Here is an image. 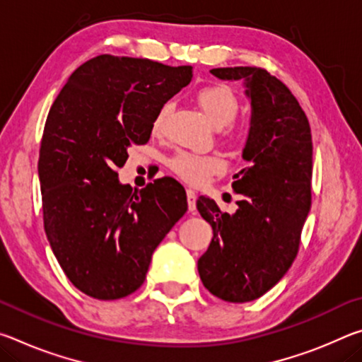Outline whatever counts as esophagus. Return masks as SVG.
<instances>
[{
	"mask_svg": "<svg viewBox=\"0 0 362 362\" xmlns=\"http://www.w3.org/2000/svg\"><path fill=\"white\" fill-rule=\"evenodd\" d=\"M187 203H188V211L194 212L196 211V193L193 189H187Z\"/></svg>",
	"mask_w": 362,
	"mask_h": 362,
	"instance_id": "esophagus-1",
	"label": "esophagus"
}]
</instances>
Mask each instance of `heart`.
I'll list each match as a JSON object with an SVG mask.
<instances>
[{
	"mask_svg": "<svg viewBox=\"0 0 362 362\" xmlns=\"http://www.w3.org/2000/svg\"><path fill=\"white\" fill-rule=\"evenodd\" d=\"M198 105L203 110L204 115L216 126H225L233 121L240 100L235 90L226 84H211L206 86L196 94ZM173 112V103L168 102L158 110V113L153 119L151 131L153 134H163L166 129L169 115ZM231 137H240V132H231ZM170 168L174 173L192 185H201L211 175L220 174L225 169V161L218 155H193V153H179L173 161Z\"/></svg>",
	"mask_w": 362,
	"mask_h": 362,
	"instance_id": "obj_1",
	"label": "heart"
}]
</instances>
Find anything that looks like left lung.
I'll return each instance as SVG.
<instances>
[{"label": "left lung", "instance_id": "1", "mask_svg": "<svg viewBox=\"0 0 362 362\" xmlns=\"http://www.w3.org/2000/svg\"><path fill=\"white\" fill-rule=\"evenodd\" d=\"M211 73L243 81L250 122L243 159L233 179L241 194L236 212L218 209L207 196L196 207L214 236L198 260L203 284L225 302L262 297L291 268L311 207L313 144L306 115L286 84L257 66H226Z\"/></svg>", "mask_w": 362, "mask_h": 362}]
</instances>
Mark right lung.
Returning a JSON list of instances; mask_svg holds the SVG:
<instances>
[{
	"label": "right lung",
	"mask_w": 362,
	"mask_h": 362,
	"mask_svg": "<svg viewBox=\"0 0 362 362\" xmlns=\"http://www.w3.org/2000/svg\"><path fill=\"white\" fill-rule=\"evenodd\" d=\"M192 73L189 65L103 54L78 66L52 103L38 161L45 230L86 296L116 300L137 291L158 244L188 209L177 180L132 192L116 168L131 145L148 142L158 110Z\"/></svg>",
	"instance_id": "obj_1"
}]
</instances>
